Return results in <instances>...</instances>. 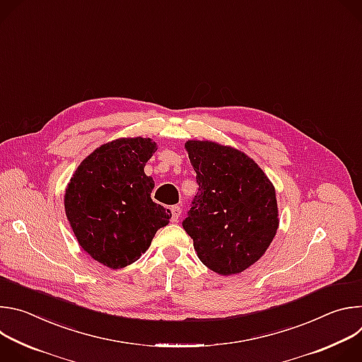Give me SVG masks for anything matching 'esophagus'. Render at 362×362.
I'll return each instance as SVG.
<instances>
[{"label":"esophagus","instance_id":"esophagus-1","mask_svg":"<svg viewBox=\"0 0 362 362\" xmlns=\"http://www.w3.org/2000/svg\"><path fill=\"white\" fill-rule=\"evenodd\" d=\"M170 212H172V222H177V221H179V218H180L182 209L179 208V206H172V208H170Z\"/></svg>","mask_w":362,"mask_h":362}]
</instances>
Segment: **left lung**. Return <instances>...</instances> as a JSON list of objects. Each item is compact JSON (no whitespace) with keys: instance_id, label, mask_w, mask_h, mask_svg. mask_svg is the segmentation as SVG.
<instances>
[{"instance_id":"left-lung-1","label":"left lung","mask_w":362,"mask_h":362,"mask_svg":"<svg viewBox=\"0 0 362 362\" xmlns=\"http://www.w3.org/2000/svg\"><path fill=\"white\" fill-rule=\"evenodd\" d=\"M199 185L183 229L203 265L228 276L257 262L279 226L272 182L249 156L230 146L187 140Z\"/></svg>"}]
</instances>
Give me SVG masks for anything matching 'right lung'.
<instances>
[{
    "label": "right lung",
    "instance_id": "1",
    "mask_svg": "<svg viewBox=\"0 0 362 362\" xmlns=\"http://www.w3.org/2000/svg\"><path fill=\"white\" fill-rule=\"evenodd\" d=\"M158 150L151 139L122 137L97 147L76 169L64 209L78 245L112 269L136 262L170 211L154 203L144 166Z\"/></svg>",
    "mask_w": 362,
    "mask_h": 362
}]
</instances>
